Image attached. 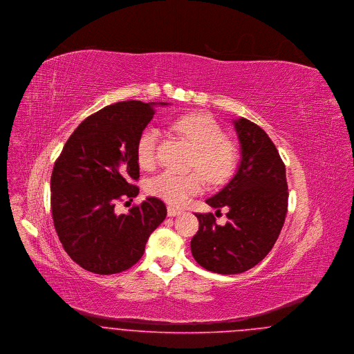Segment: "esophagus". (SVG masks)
<instances>
[{"instance_id":"obj_1","label":"esophagus","mask_w":354,"mask_h":354,"mask_svg":"<svg viewBox=\"0 0 354 354\" xmlns=\"http://www.w3.org/2000/svg\"><path fill=\"white\" fill-rule=\"evenodd\" d=\"M167 214H168V216H176V215H180L182 211L178 209V208L172 207V206H168L167 207Z\"/></svg>"}]
</instances>
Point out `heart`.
Listing matches in <instances>:
<instances>
[{
  "label": "heart",
  "instance_id": "obj_1",
  "mask_svg": "<svg viewBox=\"0 0 354 354\" xmlns=\"http://www.w3.org/2000/svg\"><path fill=\"white\" fill-rule=\"evenodd\" d=\"M179 135L187 138L196 148L191 167L198 169L188 175L163 171L147 182V192L171 206H185L209 183L222 185L229 180L236 166L235 147L223 138V131L207 113H189L171 122ZM160 138L159 128L146 127L136 140V160L142 168H151L156 159V147Z\"/></svg>",
  "mask_w": 354,
  "mask_h": 354
}]
</instances>
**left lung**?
Returning a JSON list of instances; mask_svg holds the SVG:
<instances>
[{"label": "left lung", "mask_w": 354, "mask_h": 354, "mask_svg": "<svg viewBox=\"0 0 354 354\" xmlns=\"http://www.w3.org/2000/svg\"><path fill=\"white\" fill-rule=\"evenodd\" d=\"M241 145L236 174L208 206L227 208V222L195 214L199 230L191 239V252L206 270L239 274L258 265L272 249L288 212L285 165L268 133L245 118L234 120Z\"/></svg>", "instance_id": "left-lung-1"}]
</instances>
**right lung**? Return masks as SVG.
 I'll return each mask as SVG.
<instances>
[{
	"mask_svg": "<svg viewBox=\"0 0 354 354\" xmlns=\"http://www.w3.org/2000/svg\"><path fill=\"white\" fill-rule=\"evenodd\" d=\"M155 105L136 100L106 105L73 131L55 163V229L66 254L85 270L116 274L132 268L151 232L166 219V205L158 198H147L128 214L115 211L116 202L139 194L132 183L139 179L136 140Z\"/></svg>",
	"mask_w": 354,
	"mask_h": 354,
	"instance_id": "add662e5",
	"label": "right lung"
}]
</instances>
